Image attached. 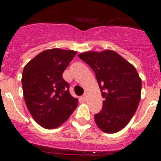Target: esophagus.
<instances>
[{
	"instance_id": "1",
	"label": "esophagus",
	"mask_w": 161,
	"mask_h": 161,
	"mask_svg": "<svg viewBox=\"0 0 161 161\" xmlns=\"http://www.w3.org/2000/svg\"><path fill=\"white\" fill-rule=\"evenodd\" d=\"M82 99H83L84 101L87 100V95H86V93H85V94H84L83 96H82Z\"/></svg>"
}]
</instances>
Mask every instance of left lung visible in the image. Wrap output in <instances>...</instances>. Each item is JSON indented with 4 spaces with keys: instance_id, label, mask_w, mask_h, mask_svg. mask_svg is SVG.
Returning <instances> with one entry per match:
<instances>
[{
    "instance_id": "1",
    "label": "left lung",
    "mask_w": 161,
    "mask_h": 161,
    "mask_svg": "<svg viewBox=\"0 0 161 161\" xmlns=\"http://www.w3.org/2000/svg\"><path fill=\"white\" fill-rule=\"evenodd\" d=\"M96 75L103 101L94 115L97 126L106 133L123 130L132 119L141 97L142 80L136 68L112 50L79 54Z\"/></svg>"
}]
</instances>
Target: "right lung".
Returning a JSON list of instances; mask_svg holds the SVG:
<instances>
[{
    "instance_id": "add662e5",
    "label": "right lung",
    "mask_w": 161,
    "mask_h": 161,
    "mask_svg": "<svg viewBox=\"0 0 161 161\" xmlns=\"http://www.w3.org/2000/svg\"><path fill=\"white\" fill-rule=\"evenodd\" d=\"M76 52L45 50L24 67L22 85L25 105L37 123L55 129L65 123L78 105L69 93L63 72Z\"/></svg>"
}]
</instances>
